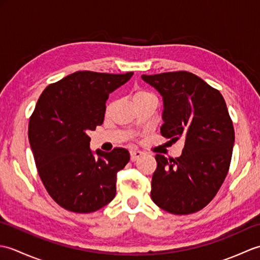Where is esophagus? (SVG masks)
I'll list each match as a JSON object with an SVG mask.
<instances>
[{
    "instance_id": "obj_1",
    "label": "esophagus",
    "mask_w": 260,
    "mask_h": 260,
    "mask_svg": "<svg viewBox=\"0 0 260 260\" xmlns=\"http://www.w3.org/2000/svg\"><path fill=\"white\" fill-rule=\"evenodd\" d=\"M143 155V152L141 151H131V161L135 162Z\"/></svg>"
}]
</instances>
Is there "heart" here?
<instances>
[{"instance_id": "1", "label": "heart", "mask_w": 260, "mask_h": 260, "mask_svg": "<svg viewBox=\"0 0 260 260\" xmlns=\"http://www.w3.org/2000/svg\"><path fill=\"white\" fill-rule=\"evenodd\" d=\"M145 96H154V95H152L151 92H148V91H146V90H139V91H136V92L134 93L133 99L140 98V97H145Z\"/></svg>"}]
</instances>
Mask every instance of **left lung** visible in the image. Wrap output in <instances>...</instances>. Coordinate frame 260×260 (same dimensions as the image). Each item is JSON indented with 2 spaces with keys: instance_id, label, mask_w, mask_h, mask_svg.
Instances as JSON below:
<instances>
[{
  "instance_id": "left-lung-1",
  "label": "left lung",
  "mask_w": 260,
  "mask_h": 260,
  "mask_svg": "<svg viewBox=\"0 0 260 260\" xmlns=\"http://www.w3.org/2000/svg\"><path fill=\"white\" fill-rule=\"evenodd\" d=\"M142 79L163 97L162 136L184 140L181 156L155 155L151 198L170 213H194L217 194L230 167L235 131L227 105L219 90L187 71Z\"/></svg>"
}]
</instances>
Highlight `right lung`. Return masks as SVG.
I'll return each instance as SVG.
<instances>
[{"instance_id": "add662e5", "label": "right lung", "mask_w": 260, "mask_h": 260, "mask_svg": "<svg viewBox=\"0 0 260 260\" xmlns=\"http://www.w3.org/2000/svg\"><path fill=\"white\" fill-rule=\"evenodd\" d=\"M132 76L77 71L49 85L38 99L29 121L31 150L43 185L66 210L89 213L115 198L117 172L129 153L96 150V158L87 133L103 124L109 93Z\"/></svg>"}]
</instances>
